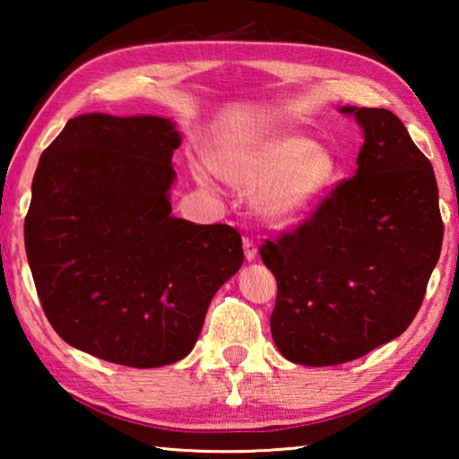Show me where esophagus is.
<instances>
[{
	"mask_svg": "<svg viewBox=\"0 0 459 459\" xmlns=\"http://www.w3.org/2000/svg\"><path fill=\"white\" fill-rule=\"evenodd\" d=\"M243 248H245V259H247V261H255V259H257V245L253 243V238L245 237V238H243Z\"/></svg>",
	"mask_w": 459,
	"mask_h": 459,
	"instance_id": "esophagus-1",
	"label": "esophagus"
}]
</instances>
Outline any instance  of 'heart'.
Returning <instances> with one entry per match:
<instances>
[{"mask_svg": "<svg viewBox=\"0 0 459 459\" xmlns=\"http://www.w3.org/2000/svg\"><path fill=\"white\" fill-rule=\"evenodd\" d=\"M214 172L243 194H257L255 208L271 227H290L312 211L336 182L340 164L328 145L290 131L248 137L222 145ZM202 184L211 182L204 164L194 168Z\"/></svg>", "mask_w": 459, "mask_h": 459, "instance_id": "heart-1", "label": "heart"}]
</instances>
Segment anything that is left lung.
I'll return each mask as SVG.
<instances>
[{
    "label": "left lung",
    "instance_id": "8db88e82",
    "mask_svg": "<svg viewBox=\"0 0 459 459\" xmlns=\"http://www.w3.org/2000/svg\"><path fill=\"white\" fill-rule=\"evenodd\" d=\"M338 111L364 134L354 178L299 229L261 247L277 279L273 342L306 367L351 362L401 336L444 240L431 161L403 121L386 108Z\"/></svg>",
    "mask_w": 459,
    "mask_h": 459
}]
</instances>
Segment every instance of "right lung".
<instances>
[{
	"instance_id": "obj_1",
	"label": "right lung",
	"mask_w": 459,
	"mask_h": 459,
	"mask_svg": "<svg viewBox=\"0 0 459 459\" xmlns=\"http://www.w3.org/2000/svg\"><path fill=\"white\" fill-rule=\"evenodd\" d=\"M180 143L166 117L84 113L38 161L24 224L38 298L58 336L100 360H182L243 265L235 229L172 214Z\"/></svg>"
}]
</instances>
